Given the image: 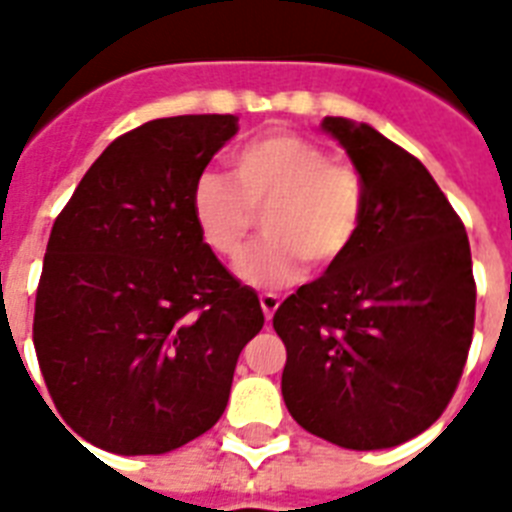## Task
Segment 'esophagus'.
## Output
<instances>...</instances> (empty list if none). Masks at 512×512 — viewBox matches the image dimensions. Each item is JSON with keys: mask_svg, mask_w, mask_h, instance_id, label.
I'll return each mask as SVG.
<instances>
[{"mask_svg": "<svg viewBox=\"0 0 512 512\" xmlns=\"http://www.w3.org/2000/svg\"><path fill=\"white\" fill-rule=\"evenodd\" d=\"M260 307H263L265 312V320H273V315H276V309L281 307V296L278 294H260Z\"/></svg>", "mask_w": 512, "mask_h": 512, "instance_id": "34e87169", "label": "esophagus"}]
</instances>
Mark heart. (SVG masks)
Masks as SVG:
<instances>
[{"mask_svg": "<svg viewBox=\"0 0 512 512\" xmlns=\"http://www.w3.org/2000/svg\"><path fill=\"white\" fill-rule=\"evenodd\" d=\"M231 176L203 174L192 190L200 239L223 260H236L263 216L265 239L236 265L255 289L299 281L304 263L325 270L359 239L367 184L356 166L294 132L255 137L231 158Z\"/></svg>", "mask_w": 512, "mask_h": 512, "instance_id": "heart-1", "label": "heart"}]
</instances>
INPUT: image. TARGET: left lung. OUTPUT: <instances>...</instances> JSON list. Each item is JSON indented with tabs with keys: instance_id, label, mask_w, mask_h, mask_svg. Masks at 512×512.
I'll use <instances>...</instances> for the list:
<instances>
[{
	"instance_id": "1",
	"label": "left lung",
	"mask_w": 512,
	"mask_h": 512,
	"mask_svg": "<svg viewBox=\"0 0 512 512\" xmlns=\"http://www.w3.org/2000/svg\"><path fill=\"white\" fill-rule=\"evenodd\" d=\"M367 184L349 255L273 315L281 393L307 432L349 450L395 448L440 419L474 333L471 247L424 163L375 127L322 119Z\"/></svg>"
}]
</instances>
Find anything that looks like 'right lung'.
Segmentation results:
<instances>
[{
	"instance_id": "add662e5",
	"label": "right lung",
	"mask_w": 512,
	"mask_h": 512,
	"mask_svg": "<svg viewBox=\"0 0 512 512\" xmlns=\"http://www.w3.org/2000/svg\"><path fill=\"white\" fill-rule=\"evenodd\" d=\"M236 122L190 114L117 137L54 221L33 343L59 414L96 448L161 455L208 432L263 330L257 294L192 218L195 182Z\"/></svg>"
}]
</instances>
